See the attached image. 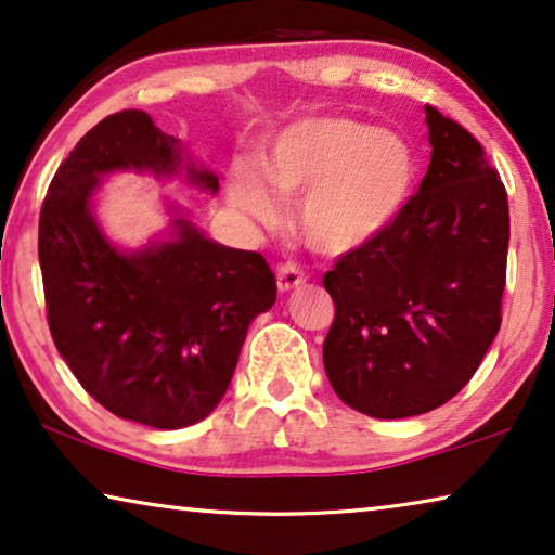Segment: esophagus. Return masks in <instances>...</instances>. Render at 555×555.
Masks as SVG:
<instances>
[{
    "mask_svg": "<svg viewBox=\"0 0 555 555\" xmlns=\"http://www.w3.org/2000/svg\"><path fill=\"white\" fill-rule=\"evenodd\" d=\"M304 281H306V276L294 267V263H286V267H281L279 274H276V284H279L281 294L294 292V288H299Z\"/></svg>",
    "mask_w": 555,
    "mask_h": 555,
    "instance_id": "obj_1",
    "label": "esophagus"
}]
</instances>
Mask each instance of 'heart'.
Segmentation results:
<instances>
[{"mask_svg": "<svg viewBox=\"0 0 555 555\" xmlns=\"http://www.w3.org/2000/svg\"><path fill=\"white\" fill-rule=\"evenodd\" d=\"M418 179L413 146L396 131L346 117L288 124L261 154L259 169L236 164L227 198L256 224L279 221L274 191L296 202V229L331 259L361 254L393 229Z\"/></svg>", "mask_w": 555, "mask_h": 555, "instance_id": "obj_1", "label": "heart"}]
</instances>
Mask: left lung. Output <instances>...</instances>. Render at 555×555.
I'll list each match as a JSON object with an SVG mask.
<instances>
[{
  "mask_svg": "<svg viewBox=\"0 0 555 555\" xmlns=\"http://www.w3.org/2000/svg\"><path fill=\"white\" fill-rule=\"evenodd\" d=\"M431 164L401 219L338 259L324 286L336 317L328 384L371 418H409L453 399L501 328L508 196L481 144L426 106Z\"/></svg>",
  "mask_w": 555,
  "mask_h": 555,
  "instance_id": "8db88e82",
  "label": "left lung"
}]
</instances>
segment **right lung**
Returning <instances> with one entry per match:
<instances>
[{
	"label": "right lung",
	"mask_w": 555,
	"mask_h": 555,
	"mask_svg": "<svg viewBox=\"0 0 555 555\" xmlns=\"http://www.w3.org/2000/svg\"><path fill=\"white\" fill-rule=\"evenodd\" d=\"M124 171L219 192L217 173L146 112L99 121L54 173L39 214L49 331L96 403L173 431L224 399L246 331L276 304V276L261 254L206 236L171 198L169 229L121 249L96 217V194Z\"/></svg>",
	"instance_id": "1"
}]
</instances>
